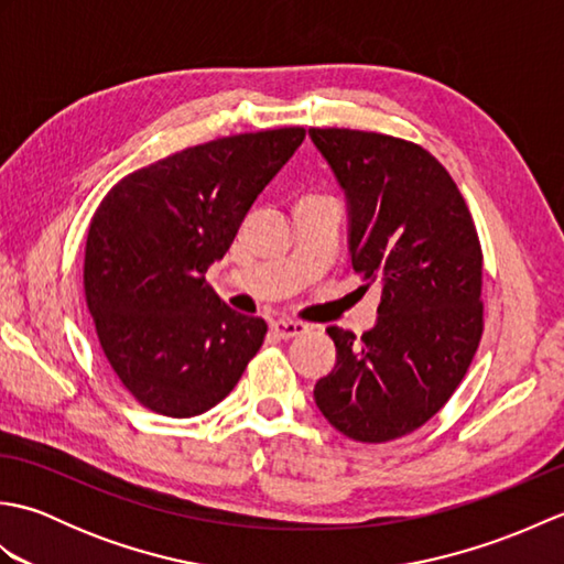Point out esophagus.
Segmentation results:
<instances>
[{
  "label": "esophagus",
  "mask_w": 564,
  "mask_h": 564,
  "mask_svg": "<svg viewBox=\"0 0 564 564\" xmlns=\"http://www.w3.org/2000/svg\"><path fill=\"white\" fill-rule=\"evenodd\" d=\"M271 329H273L275 337L293 339V337H301V334H305L307 325H303V322H297V319H275Z\"/></svg>",
  "instance_id": "1"
}]
</instances>
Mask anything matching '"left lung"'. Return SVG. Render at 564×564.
Masks as SVG:
<instances>
[{"label":"left lung","mask_w":564,"mask_h":564,"mask_svg":"<svg viewBox=\"0 0 564 564\" xmlns=\"http://www.w3.org/2000/svg\"><path fill=\"white\" fill-rule=\"evenodd\" d=\"M349 200L351 269L380 289L378 325L329 327L337 366L315 386L327 422L361 443L424 426L451 400L485 329L482 247L434 154L373 130L310 128Z\"/></svg>","instance_id":"1"}]
</instances>
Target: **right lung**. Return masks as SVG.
I'll return each mask as SVG.
<instances>
[{
  "label": "right lung",
  "mask_w": 564,
  "mask_h": 564,
  "mask_svg": "<svg viewBox=\"0 0 564 564\" xmlns=\"http://www.w3.org/2000/svg\"><path fill=\"white\" fill-rule=\"evenodd\" d=\"M303 140L291 126L203 142L123 176L99 203L84 295L106 361L150 412H208L261 349L267 322L227 307L206 271Z\"/></svg>",
  "instance_id": "right-lung-1"
}]
</instances>
